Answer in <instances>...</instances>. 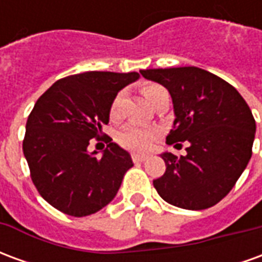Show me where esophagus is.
<instances>
[{"label":"esophagus","mask_w":262,"mask_h":262,"mask_svg":"<svg viewBox=\"0 0 262 262\" xmlns=\"http://www.w3.org/2000/svg\"><path fill=\"white\" fill-rule=\"evenodd\" d=\"M132 160H133V163H143V161L147 160V156H144V154H132Z\"/></svg>","instance_id":"esophagus-1"}]
</instances>
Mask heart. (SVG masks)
I'll return each instance as SVG.
<instances>
[{"label": "heart", "instance_id": "1", "mask_svg": "<svg viewBox=\"0 0 262 262\" xmlns=\"http://www.w3.org/2000/svg\"><path fill=\"white\" fill-rule=\"evenodd\" d=\"M160 90H163V86L157 85V84H147V85L142 86L143 95L148 102L151 101V98ZM120 102H122V92L116 94L112 99V102H111L109 115H111L112 120H118L120 118ZM156 137H157V132L151 127H146V126L137 125V123H127L119 132L118 142L122 147L127 148L130 151L143 153V151H147L148 148L151 147Z\"/></svg>", "mask_w": 262, "mask_h": 262}]
</instances>
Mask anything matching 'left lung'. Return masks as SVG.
<instances>
[{"label":"left lung","mask_w":262,"mask_h":262,"mask_svg":"<svg viewBox=\"0 0 262 262\" xmlns=\"http://www.w3.org/2000/svg\"><path fill=\"white\" fill-rule=\"evenodd\" d=\"M140 73L164 85L172 98L176 119L167 144L188 143L185 156L161 154L167 168L153 181L154 188L177 208L213 206L230 192L251 159L255 135L251 109L234 86L206 70L174 67Z\"/></svg>","instance_id":"1"}]
</instances>
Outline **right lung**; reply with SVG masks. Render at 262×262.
<instances>
[{
    "label": "right lung",
    "mask_w": 262,
    "mask_h": 262,
    "mask_svg": "<svg viewBox=\"0 0 262 262\" xmlns=\"http://www.w3.org/2000/svg\"><path fill=\"white\" fill-rule=\"evenodd\" d=\"M139 77L137 73L86 71L56 81L36 101L22 147L37 192L53 208L82 217L116 196L133 163L130 154L103 135L102 127L108 125L115 95ZM91 138L110 142L102 158L88 153Z\"/></svg>",
    "instance_id": "add662e5"
}]
</instances>
